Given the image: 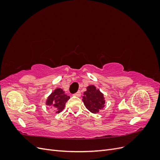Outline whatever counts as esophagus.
Returning a JSON list of instances; mask_svg holds the SVG:
<instances>
[{
	"mask_svg": "<svg viewBox=\"0 0 160 160\" xmlns=\"http://www.w3.org/2000/svg\"><path fill=\"white\" fill-rule=\"evenodd\" d=\"M74 95H75V96H77V97H79V96L81 95V91H78L76 93L74 94Z\"/></svg>",
	"mask_w": 160,
	"mask_h": 160,
	"instance_id": "obj_1",
	"label": "esophagus"
}]
</instances>
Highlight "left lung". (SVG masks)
<instances>
[{
	"label": "left lung",
	"instance_id": "left-lung-1",
	"mask_svg": "<svg viewBox=\"0 0 160 160\" xmlns=\"http://www.w3.org/2000/svg\"><path fill=\"white\" fill-rule=\"evenodd\" d=\"M82 101L85 108L93 113H99V110L105 106V100L103 94L94 85H89L83 93Z\"/></svg>",
	"mask_w": 160,
	"mask_h": 160
}]
</instances>
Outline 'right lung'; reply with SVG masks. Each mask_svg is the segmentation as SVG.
Here are the masks:
<instances>
[{
  "label": "right lung",
  "mask_w": 160,
  "mask_h": 160,
  "mask_svg": "<svg viewBox=\"0 0 160 160\" xmlns=\"http://www.w3.org/2000/svg\"><path fill=\"white\" fill-rule=\"evenodd\" d=\"M70 99V97L65 93L61 88H57L48 97L46 101V105L57 111L59 113L65 108V103Z\"/></svg>",
  "instance_id": "add662e5"
}]
</instances>
